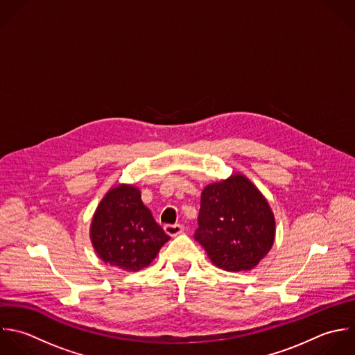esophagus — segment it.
<instances>
[{
  "mask_svg": "<svg viewBox=\"0 0 355 355\" xmlns=\"http://www.w3.org/2000/svg\"><path fill=\"white\" fill-rule=\"evenodd\" d=\"M164 231H166V234L170 235V236H177V235L182 234L184 227L180 225V224H166V225H164Z\"/></svg>",
  "mask_w": 355,
  "mask_h": 355,
  "instance_id": "obj_1",
  "label": "esophagus"
}]
</instances>
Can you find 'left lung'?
Listing matches in <instances>:
<instances>
[{
	"mask_svg": "<svg viewBox=\"0 0 355 355\" xmlns=\"http://www.w3.org/2000/svg\"><path fill=\"white\" fill-rule=\"evenodd\" d=\"M195 239L214 266L253 270L271 250L275 218L267 199L242 174L207 185L200 196Z\"/></svg>",
	"mask_w": 355,
	"mask_h": 355,
	"instance_id": "8db88e82",
	"label": "left lung"
}]
</instances>
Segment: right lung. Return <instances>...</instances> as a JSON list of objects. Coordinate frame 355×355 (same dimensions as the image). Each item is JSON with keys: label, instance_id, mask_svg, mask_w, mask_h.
<instances>
[{"label": "right lung", "instance_id": "right-lung-1", "mask_svg": "<svg viewBox=\"0 0 355 355\" xmlns=\"http://www.w3.org/2000/svg\"><path fill=\"white\" fill-rule=\"evenodd\" d=\"M89 236L98 257L125 271L148 267L170 239L132 185H117L101 200Z\"/></svg>", "mask_w": 355, "mask_h": 355}]
</instances>
